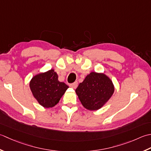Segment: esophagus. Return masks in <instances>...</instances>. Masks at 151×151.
Wrapping results in <instances>:
<instances>
[{
	"label": "esophagus",
	"mask_w": 151,
	"mask_h": 151,
	"mask_svg": "<svg viewBox=\"0 0 151 151\" xmlns=\"http://www.w3.org/2000/svg\"><path fill=\"white\" fill-rule=\"evenodd\" d=\"M78 81H75L74 83H73L70 84V87H71L73 88H76L77 87H78Z\"/></svg>",
	"instance_id": "34e87169"
}]
</instances>
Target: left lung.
Listing matches in <instances>:
<instances>
[{"label":"left lung","mask_w":151,"mask_h":151,"mask_svg":"<svg viewBox=\"0 0 151 151\" xmlns=\"http://www.w3.org/2000/svg\"><path fill=\"white\" fill-rule=\"evenodd\" d=\"M115 87L104 73L92 72L80 83L76 93L85 108L96 111L101 108L114 93Z\"/></svg>","instance_id":"8db88e82"}]
</instances>
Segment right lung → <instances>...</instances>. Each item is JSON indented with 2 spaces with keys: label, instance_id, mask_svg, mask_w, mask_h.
<instances>
[{
  "label": "right lung",
  "instance_id": "obj_1",
  "mask_svg": "<svg viewBox=\"0 0 151 151\" xmlns=\"http://www.w3.org/2000/svg\"><path fill=\"white\" fill-rule=\"evenodd\" d=\"M29 87L34 98L45 108L56 106L69 87L58 79L53 69L32 77Z\"/></svg>",
  "mask_w": 151,
  "mask_h": 151
}]
</instances>
